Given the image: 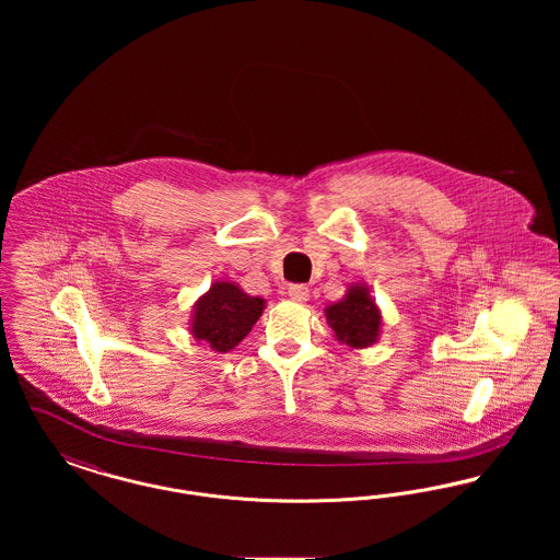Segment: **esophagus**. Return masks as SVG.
I'll list each match as a JSON object with an SVG mask.
<instances>
[{
	"mask_svg": "<svg viewBox=\"0 0 560 560\" xmlns=\"http://www.w3.org/2000/svg\"><path fill=\"white\" fill-rule=\"evenodd\" d=\"M288 293H290V298L295 300V302H306V300H308V293L311 292H308V288H306V285L295 283V285H290Z\"/></svg>",
	"mask_w": 560,
	"mask_h": 560,
	"instance_id": "esophagus-1",
	"label": "esophagus"
}]
</instances>
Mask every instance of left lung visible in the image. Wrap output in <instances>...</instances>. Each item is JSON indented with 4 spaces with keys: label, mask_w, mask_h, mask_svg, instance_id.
Instances as JSON below:
<instances>
[{
    "label": "left lung",
    "mask_w": 560,
    "mask_h": 560,
    "mask_svg": "<svg viewBox=\"0 0 560 560\" xmlns=\"http://www.w3.org/2000/svg\"><path fill=\"white\" fill-rule=\"evenodd\" d=\"M325 319L338 342L350 348L372 347L382 327V313L365 283H352L340 302L325 306Z\"/></svg>",
    "instance_id": "8db88e82"
}]
</instances>
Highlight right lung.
<instances>
[{"label":"right lung","mask_w":560,"mask_h":560,"mask_svg":"<svg viewBox=\"0 0 560 560\" xmlns=\"http://www.w3.org/2000/svg\"><path fill=\"white\" fill-rule=\"evenodd\" d=\"M265 306V298L247 295L237 283L215 281L192 306L190 334L215 352H229L252 331Z\"/></svg>","instance_id":"right-lung-1"}]
</instances>
